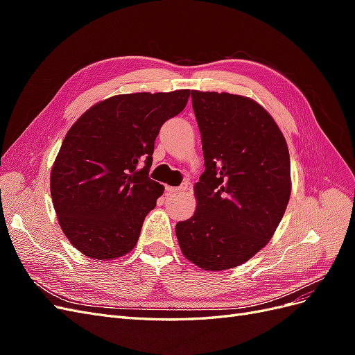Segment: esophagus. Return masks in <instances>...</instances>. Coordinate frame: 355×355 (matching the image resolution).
Listing matches in <instances>:
<instances>
[{
	"mask_svg": "<svg viewBox=\"0 0 355 355\" xmlns=\"http://www.w3.org/2000/svg\"><path fill=\"white\" fill-rule=\"evenodd\" d=\"M187 185H180V187H166V191L168 194H179L182 191H187Z\"/></svg>",
	"mask_w": 355,
	"mask_h": 355,
	"instance_id": "1",
	"label": "esophagus"
}]
</instances>
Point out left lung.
Returning <instances> with one entry per match:
<instances>
[{"instance_id":"obj_1","label":"left lung","mask_w":355,"mask_h":355,"mask_svg":"<svg viewBox=\"0 0 355 355\" xmlns=\"http://www.w3.org/2000/svg\"><path fill=\"white\" fill-rule=\"evenodd\" d=\"M204 154L197 210L176 223L180 250L209 271L235 268L271 240L290 198V157L280 128L239 94L191 92Z\"/></svg>"}]
</instances>
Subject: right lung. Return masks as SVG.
I'll use <instances>...</instances> for the list:
<instances>
[{
    "mask_svg": "<svg viewBox=\"0 0 355 355\" xmlns=\"http://www.w3.org/2000/svg\"><path fill=\"white\" fill-rule=\"evenodd\" d=\"M188 98L189 90L112 96L69 128L51 168L50 192L75 249L110 261L136 245L164 191L149 179L155 139Z\"/></svg>",
    "mask_w": 355,
    "mask_h": 355,
    "instance_id": "1",
    "label": "right lung"
}]
</instances>
